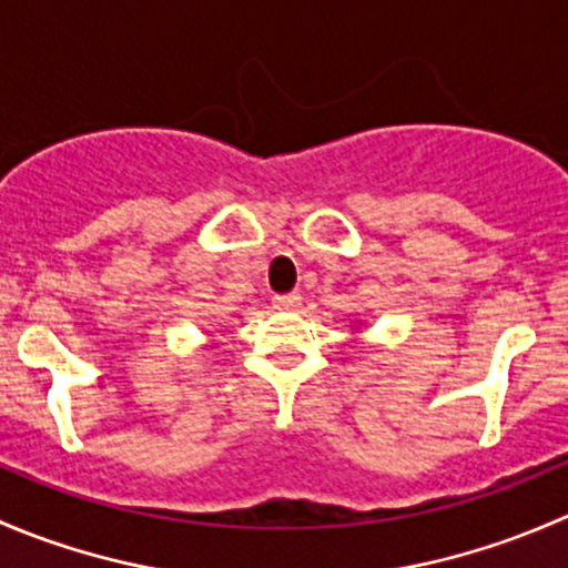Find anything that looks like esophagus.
Returning <instances> with one entry per match:
<instances>
[{
	"label": "esophagus",
	"instance_id": "1",
	"mask_svg": "<svg viewBox=\"0 0 568 568\" xmlns=\"http://www.w3.org/2000/svg\"><path fill=\"white\" fill-rule=\"evenodd\" d=\"M272 305L277 307V311H296V307L302 305V296H300V294H283V296H274Z\"/></svg>",
	"mask_w": 568,
	"mask_h": 568
}]
</instances>
